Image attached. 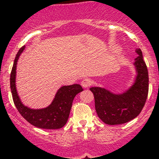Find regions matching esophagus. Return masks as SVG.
I'll return each instance as SVG.
<instances>
[{
	"mask_svg": "<svg viewBox=\"0 0 159 159\" xmlns=\"http://www.w3.org/2000/svg\"><path fill=\"white\" fill-rule=\"evenodd\" d=\"M91 84H92V81H91L90 79H88V78H85V79L82 80L81 82V86L83 87H84V88H87V87H90Z\"/></svg>",
	"mask_w": 159,
	"mask_h": 159,
	"instance_id": "obj_1",
	"label": "esophagus"
}]
</instances>
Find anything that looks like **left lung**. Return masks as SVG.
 Instances as JSON below:
<instances>
[{
  "label": "left lung",
  "instance_id": "left-lung-1",
  "mask_svg": "<svg viewBox=\"0 0 159 159\" xmlns=\"http://www.w3.org/2000/svg\"><path fill=\"white\" fill-rule=\"evenodd\" d=\"M133 63L136 70L132 85L122 93H114L99 87L90 88L94 95L95 107L98 117L107 125L123 124L140 114L145 105L149 90V75L147 65L140 48Z\"/></svg>",
  "mask_w": 159,
  "mask_h": 159
}]
</instances>
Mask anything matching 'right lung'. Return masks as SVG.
<instances>
[{
	"mask_svg": "<svg viewBox=\"0 0 159 159\" xmlns=\"http://www.w3.org/2000/svg\"><path fill=\"white\" fill-rule=\"evenodd\" d=\"M25 48V45H24L18 52L10 74V89L14 104L20 114L34 126L45 129H61L69 119L74 98L84 90L83 88L77 84L63 86L57 90L52 102L48 107L33 109L25 106L20 99L16 86V65L19 56Z\"/></svg>",
	"mask_w": 159,
	"mask_h": 159,
	"instance_id": "add662e5",
	"label": "right lung"
}]
</instances>
